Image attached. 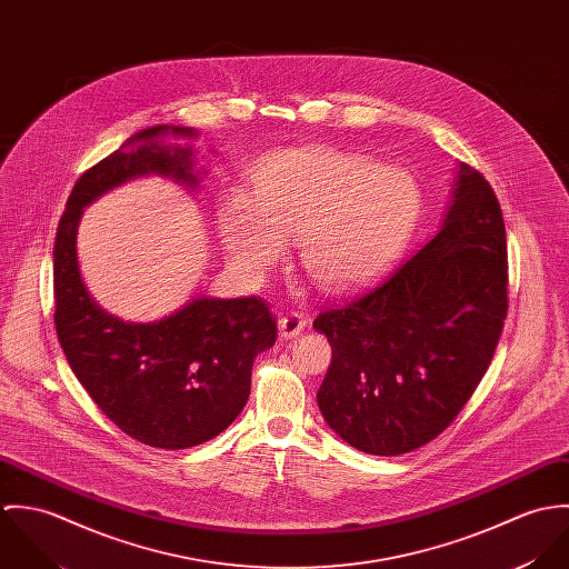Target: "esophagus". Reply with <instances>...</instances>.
I'll use <instances>...</instances> for the list:
<instances>
[{"label": "esophagus", "mask_w": 569, "mask_h": 569, "mask_svg": "<svg viewBox=\"0 0 569 569\" xmlns=\"http://www.w3.org/2000/svg\"><path fill=\"white\" fill-rule=\"evenodd\" d=\"M278 328H280V335L284 339H291L296 335H300L305 328H307V318L305 316H298V313H291V316H282L278 320Z\"/></svg>", "instance_id": "1"}]
</instances>
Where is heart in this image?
<instances>
[{
	"label": "heart",
	"mask_w": 569,
	"mask_h": 569,
	"mask_svg": "<svg viewBox=\"0 0 569 569\" xmlns=\"http://www.w3.org/2000/svg\"><path fill=\"white\" fill-rule=\"evenodd\" d=\"M422 208L416 179L337 149L278 153L256 172L253 197L232 190L219 203L221 239L234 262L273 267L284 241L326 291L379 278L406 247Z\"/></svg>",
	"instance_id": "obj_1"
}]
</instances>
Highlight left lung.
<instances>
[{"instance_id":"1","label":"left lung","mask_w":569,"mask_h":569,"mask_svg":"<svg viewBox=\"0 0 569 569\" xmlns=\"http://www.w3.org/2000/svg\"><path fill=\"white\" fill-rule=\"evenodd\" d=\"M453 186L433 239L375 289L313 322L332 346L318 406L363 453L401 456L442 433L497 348L508 311L501 208L467 163Z\"/></svg>"}]
</instances>
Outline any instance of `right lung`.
<instances>
[{
  "label": "right lung",
  "instance_id": "add662e5",
  "mask_svg": "<svg viewBox=\"0 0 569 569\" xmlns=\"http://www.w3.org/2000/svg\"><path fill=\"white\" fill-rule=\"evenodd\" d=\"M190 127H151L84 170L54 241V325L87 395L127 436L158 449H188L232 425L251 388L258 352L276 343V320L258 298H194L158 322H124L89 296L77 256L82 210L138 179L168 177L197 190Z\"/></svg>",
  "mask_w": 569,
  "mask_h": 569
}]
</instances>
